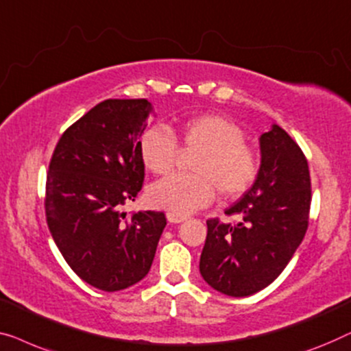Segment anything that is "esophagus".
<instances>
[{
    "mask_svg": "<svg viewBox=\"0 0 351 351\" xmlns=\"http://www.w3.org/2000/svg\"><path fill=\"white\" fill-rule=\"evenodd\" d=\"M167 219H169V223L178 224V223H182V221H186L187 216L180 215V213H173V211H169V213H167Z\"/></svg>",
    "mask_w": 351,
    "mask_h": 351,
    "instance_id": "34e87169",
    "label": "esophagus"
}]
</instances>
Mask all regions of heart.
Wrapping results in <instances>:
<instances>
[{
	"instance_id": "heart-1",
	"label": "heart",
	"mask_w": 351,
	"mask_h": 351,
	"mask_svg": "<svg viewBox=\"0 0 351 351\" xmlns=\"http://www.w3.org/2000/svg\"><path fill=\"white\" fill-rule=\"evenodd\" d=\"M182 149L197 151L191 175H171L154 182L147 199L157 208L187 215L213 202L216 191L223 199H235L254 184L259 159L245 143V132L234 121L219 114H200L182 121L176 130L147 127L138 141L143 165L152 173L165 175Z\"/></svg>"
}]
</instances>
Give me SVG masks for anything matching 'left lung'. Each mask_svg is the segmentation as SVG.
Wrapping results in <instances>:
<instances>
[{"instance_id":"8db88e82","label":"left lung","mask_w":351,"mask_h":351,"mask_svg":"<svg viewBox=\"0 0 351 351\" xmlns=\"http://www.w3.org/2000/svg\"><path fill=\"white\" fill-rule=\"evenodd\" d=\"M259 175L226 215L206 221L200 274L219 293L243 298L264 289L283 272L308 227L312 182L308 162L298 143L274 125L259 138Z\"/></svg>"}]
</instances>
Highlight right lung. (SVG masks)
<instances>
[{"instance_id": "right-lung-1", "label": "right lung", "mask_w": 351, "mask_h": 351, "mask_svg": "<svg viewBox=\"0 0 351 351\" xmlns=\"http://www.w3.org/2000/svg\"><path fill=\"white\" fill-rule=\"evenodd\" d=\"M152 116L145 98L98 103L63 132L49 162L52 239L79 278L108 293L145 278L167 226L162 211H122L145 181L138 141Z\"/></svg>"}]
</instances>
